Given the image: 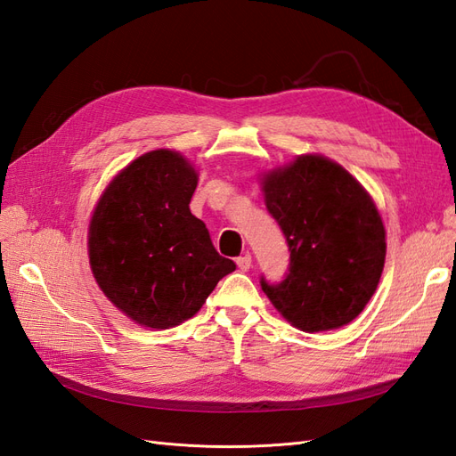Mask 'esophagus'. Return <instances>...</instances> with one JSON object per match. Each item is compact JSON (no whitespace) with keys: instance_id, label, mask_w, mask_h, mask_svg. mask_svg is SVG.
I'll use <instances>...</instances> for the list:
<instances>
[{"instance_id":"esophagus-1","label":"esophagus","mask_w":456,"mask_h":456,"mask_svg":"<svg viewBox=\"0 0 456 456\" xmlns=\"http://www.w3.org/2000/svg\"><path fill=\"white\" fill-rule=\"evenodd\" d=\"M236 265H238V268L241 270V272H247L251 268V265H253V258H251V255L247 253V255H243V256H240L238 260H236Z\"/></svg>"}]
</instances>
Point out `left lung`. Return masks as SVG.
Returning <instances> with one entry per match:
<instances>
[{
  "mask_svg": "<svg viewBox=\"0 0 456 456\" xmlns=\"http://www.w3.org/2000/svg\"><path fill=\"white\" fill-rule=\"evenodd\" d=\"M260 184L291 251L281 283L260 280L273 308L305 333L355 320L377 291L386 258V230L369 191L320 154L265 173Z\"/></svg>",
  "mask_w": 456,
  "mask_h": 456,
  "instance_id": "8db88e82",
  "label": "left lung"
}]
</instances>
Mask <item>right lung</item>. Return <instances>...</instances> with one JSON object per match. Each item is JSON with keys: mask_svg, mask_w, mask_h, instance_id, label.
<instances>
[{"mask_svg": "<svg viewBox=\"0 0 456 456\" xmlns=\"http://www.w3.org/2000/svg\"><path fill=\"white\" fill-rule=\"evenodd\" d=\"M196 186L194 165L159 148L123 167L96 201L87 236L93 275L108 300L142 327L190 320L236 270L190 213Z\"/></svg>", "mask_w": 456, "mask_h": 456, "instance_id": "1", "label": "right lung"}]
</instances>
